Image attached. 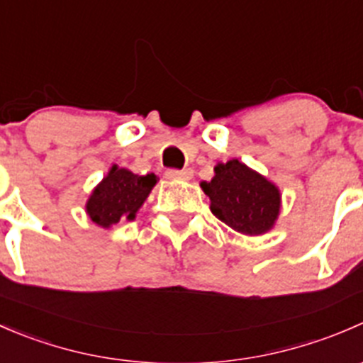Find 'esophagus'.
Segmentation results:
<instances>
[{"mask_svg": "<svg viewBox=\"0 0 363 363\" xmlns=\"http://www.w3.org/2000/svg\"><path fill=\"white\" fill-rule=\"evenodd\" d=\"M167 179H172V181H189L193 177V170L191 168H186V170H167Z\"/></svg>", "mask_w": 363, "mask_h": 363, "instance_id": "34e87169", "label": "esophagus"}]
</instances>
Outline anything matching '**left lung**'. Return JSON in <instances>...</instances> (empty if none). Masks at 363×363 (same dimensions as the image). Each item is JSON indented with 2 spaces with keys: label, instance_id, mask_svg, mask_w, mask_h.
Masks as SVG:
<instances>
[{
  "label": "left lung",
  "instance_id": "left-lung-1",
  "mask_svg": "<svg viewBox=\"0 0 363 363\" xmlns=\"http://www.w3.org/2000/svg\"><path fill=\"white\" fill-rule=\"evenodd\" d=\"M218 219L244 235L270 232L281 214V191L265 175L239 160L214 167V177L200 182Z\"/></svg>",
  "mask_w": 363,
  "mask_h": 363
}]
</instances>
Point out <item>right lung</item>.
<instances>
[{
  "mask_svg": "<svg viewBox=\"0 0 363 363\" xmlns=\"http://www.w3.org/2000/svg\"><path fill=\"white\" fill-rule=\"evenodd\" d=\"M158 182V175L133 174L112 164L86 202V214L94 225L111 228L119 221H133Z\"/></svg>",
  "mask_w": 363,
  "mask_h": 363,
  "instance_id": "obj_1",
  "label": "right lung"
}]
</instances>
